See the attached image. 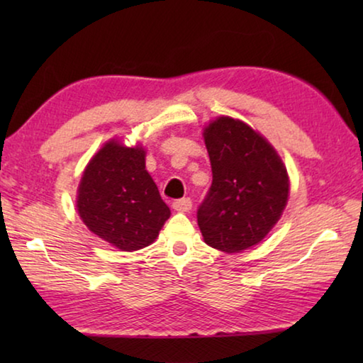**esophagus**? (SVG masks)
Segmentation results:
<instances>
[{
    "instance_id": "obj_1",
    "label": "esophagus",
    "mask_w": 363,
    "mask_h": 363,
    "mask_svg": "<svg viewBox=\"0 0 363 363\" xmlns=\"http://www.w3.org/2000/svg\"><path fill=\"white\" fill-rule=\"evenodd\" d=\"M173 208L176 211L179 213H187L190 208H192V200L190 199H181V200H176L173 203Z\"/></svg>"
}]
</instances>
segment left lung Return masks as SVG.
I'll list each match as a JSON object with an SVG mask.
<instances>
[{"label":"left lung","instance_id":"obj_1","mask_svg":"<svg viewBox=\"0 0 363 363\" xmlns=\"http://www.w3.org/2000/svg\"><path fill=\"white\" fill-rule=\"evenodd\" d=\"M203 138L213 182L196 220L206 245L240 253L259 243L284 213L286 168L274 147L240 120L219 116Z\"/></svg>","mask_w":363,"mask_h":363}]
</instances>
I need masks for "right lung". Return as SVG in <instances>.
I'll return each mask as SVG.
<instances>
[{
	"instance_id": "right-lung-1",
	"label": "right lung",
	"mask_w": 363,
	"mask_h": 363,
	"mask_svg": "<svg viewBox=\"0 0 363 363\" xmlns=\"http://www.w3.org/2000/svg\"><path fill=\"white\" fill-rule=\"evenodd\" d=\"M77 208L91 232L121 251L149 247L171 214L147 173L145 150L115 139L83 171Z\"/></svg>"
}]
</instances>
